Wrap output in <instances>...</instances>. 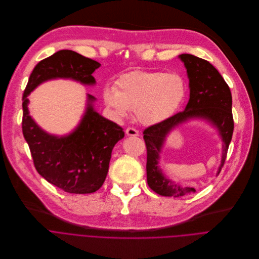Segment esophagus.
Here are the masks:
<instances>
[{
    "mask_svg": "<svg viewBox=\"0 0 259 259\" xmlns=\"http://www.w3.org/2000/svg\"><path fill=\"white\" fill-rule=\"evenodd\" d=\"M125 134L127 136H130V137H137V136H139V132L136 128H134V127H127L125 130Z\"/></svg>",
    "mask_w": 259,
    "mask_h": 259,
    "instance_id": "obj_1",
    "label": "esophagus"
}]
</instances>
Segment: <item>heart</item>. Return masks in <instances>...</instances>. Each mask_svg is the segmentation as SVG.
Instances as JSON below:
<instances>
[{
	"label": "heart",
	"instance_id": "b5f03b06",
	"mask_svg": "<svg viewBox=\"0 0 259 259\" xmlns=\"http://www.w3.org/2000/svg\"><path fill=\"white\" fill-rule=\"evenodd\" d=\"M185 94L186 83L179 73L138 70L122 75L115 89H105L104 100L116 117L135 110L140 122L154 124L170 116Z\"/></svg>",
	"mask_w": 259,
	"mask_h": 259
}]
</instances>
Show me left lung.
Instances as JSON below:
<instances>
[{"label":"left lung","instance_id":"left-lung-1","mask_svg":"<svg viewBox=\"0 0 259 259\" xmlns=\"http://www.w3.org/2000/svg\"><path fill=\"white\" fill-rule=\"evenodd\" d=\"M184 62L189 77L190 99L184 111L147 127L144 140L147 148V183L151 190L165 197H181L195 193L192 187H183L166 179L158 167L159 153L168 133L191 118H203L215 126L223 139V157L220 175L234 132L232 94L228 83L218 69L202 58L191 54L179 56Z\"/></svg>","mask_w":259,"mask_h":259}]
</instances>
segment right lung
<instances>
[{"mask_svg":"<svg viewBox=\"0 0 259 259\" xmlns=\"http://www.w3.org/2000/svg\"><path fill=\"white\" fill-rule=\"evenodd\" d=\"M101 66L74 51L61 50L39 61L33 68L22 97V133L37 172L50 184L71 194H90L104 183L115 144L123 128L94 110L96 100L88 95L85 113L68 136L57 137L42 131L31 118L27 96L52 78H71L83 84L96 82L92 73Z\"/></svg>","mask_w":259,"mask_h":259,"instance_id":"add662e5","label":"right lung"}]
</instances>
